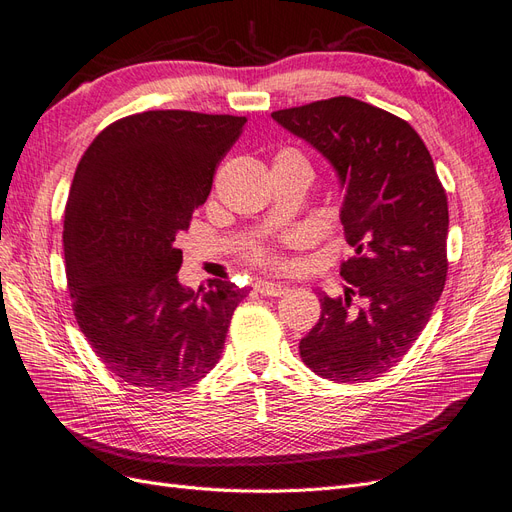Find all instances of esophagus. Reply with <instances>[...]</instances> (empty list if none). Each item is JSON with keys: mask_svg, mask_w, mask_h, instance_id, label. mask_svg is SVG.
Listing matches in <instances>:
<instances>
[{"mask_svg": "<svg viewBox=\"0 0 512 512\" xmlns=\"http://www.w3.org/2000/svg\"><path fill=\"white\" fill-rule=\"evenodd\" d=\"M255 289L259 291L261 296H270V298L287 294V287H285V285H281V283H270V281H257V283H255Z\"/></svg>", "mask_w": 512, "mask_h": 512, "instance_id": "esophagus-1", "label": "esophagus"}]
</instances>
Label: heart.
Returning a JSON list of instances; mask_svg holds the SVG:
<instances>
[{
  "instance_id": "1",
  "label": "heart",
  "mask_w": 512,
  "mask_h": 512,
  "mask_svg": "<svg viewBox=\"0 0 512 512\" xmlns=\"http://www.w3.org/2000/svg\"><path fill=\"white\" fill-rule=\"evenodd\" d=\"M279 156H302V154L287 148V150H281ZM279 156H276V158H279ZM287 242H298V236L287 238ZM248 255H251L253 261H257L259 266H279V259H276V255H272L266 246H253L251 251H248Z\"/></svg>"
}]
</instances>
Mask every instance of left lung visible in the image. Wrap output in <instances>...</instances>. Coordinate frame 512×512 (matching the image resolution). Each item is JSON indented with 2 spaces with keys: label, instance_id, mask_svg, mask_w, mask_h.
<instances>
[{
  "label": "left lung",
  "instance_id": "left-lung-1",
  "mask_svg": "<svg viewBox=\"0 0 512 512\" xmlns=\"http://www.w3.org/2000/svg\"><path fill=\"white\" fill-rule=\"evenodd\" d=\"M272 120L337 173L354 246L341 264L343 296L317 289L321 317L300 358L330 382L379 377L420 337L446 283L448 201L433 158L410 124L349 96L274 111Z\"/></svg>",
  "mask_w": 512,
  "mask_h": 512
}]
</instances>
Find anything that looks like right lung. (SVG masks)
<instances>
[{
  "mask_svg": "<svg viewBox=\"0 0 512 512\" xmlns=\"http://www.w3.org/2000/svg\"><path fill=\"white\" fill-rule=\"evenodd\" d=\"M244 124L195 111L128 115L102 130L75 171L64 216L72 309L96 356L130 386L178 392L223 354L246 289L221 279L186 289L175 238Z\"/></svg>",
  "mask_w": 512,
  "mask_h": 512,
  "instance_id": "right-lung-1",
  "label": "right lung"
}]
</instances>
